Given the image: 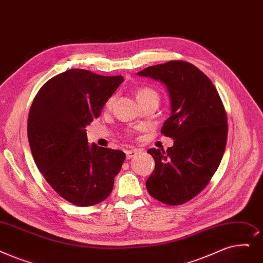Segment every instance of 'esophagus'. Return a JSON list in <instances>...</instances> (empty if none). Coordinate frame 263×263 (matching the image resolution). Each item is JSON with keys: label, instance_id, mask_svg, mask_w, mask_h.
<instances>
[{"label": "esophagus", "instance_id": "esophagus-1", "mask_svg": "<svg viewBox=\"0 0 263 263\" xmlns=\"http://www.w3.org/2000/svg\"><path fill=\"white\" fill-rule=\"evenodd\" d=\"M138 154H139V151H136V149H130V151L125 152V157H127V159L129 160V159L134 158Z\"/></svg>", "mask_w": 263, "mask_h": 263}]
</instances>
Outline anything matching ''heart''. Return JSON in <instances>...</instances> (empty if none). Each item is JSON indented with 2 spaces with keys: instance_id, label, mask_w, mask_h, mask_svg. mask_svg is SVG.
I'll return each mask as SVG.
<instances>
[{
  "instance_id": "obj_1",
  "label": "heart",
  "mask_w": 263,
  "mask_h": 263,
  "mask_svg": "<svg viewBox=\"0 0 263 263\" xmlns=\"http://www.w3.org/2000/svg\"><path fill=\"white\" fill-rule=\"evenodd\" d=\"M135 96H136V100H138L139 103H143V102L145 101H148V100H156L159 102V95L157 91L151 87H142V88H139L138 90H136L135 92ZM115 96H111L105 103V107L106 108H110L114 104V102H115Z\"/></svg>"
}]
</instances>
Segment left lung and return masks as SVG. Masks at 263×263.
I'll return each mask as SVG.
<instances>
[{"mask_svg": "<svg viewBox=\"0 0 263 263\" xmlns=\"http://www.w3.org/2000/svg\"><path fill=\"white\" fill-rule=\"evenodd\" d=\"M138 75L165 86L171 112L161 133L174 140L166 152L147 151L155 170L146 188L158 201L179 205L206 187L218 168L227 144V114L211 79L188 62L148 66Z\"/></svg>", "mask_w": 263, "mask_h": 263, "instance_id": "1", "label": "left lung"}]
</instances>
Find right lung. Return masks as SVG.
Masks as SVG:
<instances>
[{"label": "right lung", "mask_w": 263, "mask_h": 263, "mask_svg": "<svg viewBox=\"0 0 263 263\" xmlns=\"http://www.w3.org/2000/svg\"><path fill=\"white\" fill-rule=\"evenodd\" d=\"M122 82L120 75L72 68L49 79L31 105L28 139L34 161L54 191L77 206L104 201L125 159L123 152L89 145L86 133Z\"/></svg>", "instance_id": "right-lung-1"}]
</instances>
